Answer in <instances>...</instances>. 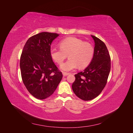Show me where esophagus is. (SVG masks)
Segmentation results:
<instances>
[{"instance_id":"esophagus-1","label":"esophagus","mask_w":133,"mask_h":133,"mask_svg":"<svg viewBox=\"0 0 133 133\" xmlns=\"http://www.w3.org/2000/svg\"><path fill=\"white\" fill-rule=\"evenodd\" d=\"M70 73H66V72H64V71H63V74L64 76H66L68 75H69Z\"/></svg>"}]
</instances>
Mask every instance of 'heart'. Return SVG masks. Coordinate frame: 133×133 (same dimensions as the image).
<instances>
[{"instance_id":"1","label":"heart","mask_w":133,"mask_h":133,"mask_svg":"<svg viewBox=\"0 0 133 133\" xmlns=\"http://www.w3.org/2000/svg\"><path fill=\"white\" fill-rule=\"evenodd\" d=\"M60 48H52L50 55L54 61L61 64L69 54V59L62 64L61 69L70 71L77 66L84 68L93 58L94 49L91 44L76 37H69L60 42Z\"/></svg>"}]
</instances>
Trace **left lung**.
Listing matches in <instances>:
<instances>
[{
	"mask_svg": "<svg viewBox=\"0 0 133 133\" xmlns=\"http://www.w3.org/2000/svg\"><path fill=\"white\" fill-rule=\"evenodd\" d=\"M95 42L94 54L90 64L75 75L72 89L78 98L85 101L98 96L105 87L111 68L108 50L101 40L91 35Z\"/></svg>",
	"mask_w": 133,
	"mask_h": 133,
	"instance_id": "8db88e82",
	"label": "left lung"
}]
</instances>
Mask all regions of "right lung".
<instances>
[{"mask_svg": "<svg viewBox=\"0 0 133 133\" xmlns=\"http://www.w3.org/2000/svg\"><path fill=\"white\" fill-rule=\"evenodd\" d=\"M59 34L42 32L28 39L22 50L20 68L23 82L38 99L53 94L63 78L50 55V45Z\"/></svg>", "mask_w": 133, "mask_h": 133, "instance_id": "add662e5", "label": "right lung"}]
</instances>
